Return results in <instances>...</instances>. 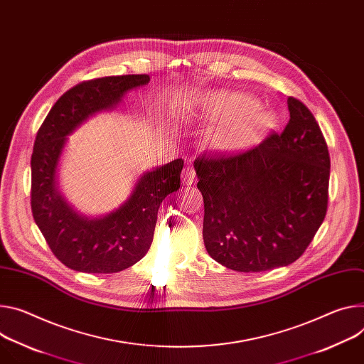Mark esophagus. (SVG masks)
Here are the masks:
<instances>
[{
    "instance_id": "obj_1",
    "label": "esophagus",
    "mask_w": 364,
    "mask_h": 364,
    "mask_svg": "<svg viewBox=\"0 0 364 364\" xmlns=\"http://www.w3.org/2000/svg\"><path fill=\"white\" fill-rule=\"evenodd\" d=\"M181 178H183V184L186 186H191L196 180V171L193 167H190V165H187V167L183 170V174H181Z\"/></svg>"
}]
</instances>
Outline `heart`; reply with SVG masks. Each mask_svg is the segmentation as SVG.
<instances>
[{
  "label": "heart",
  "mask_w": 364,
  "mask_h": 364,
  "mask_svg": "<svg viewBox=\"0 0 364 364\" xmlns=\"http://www.w3.org/2000/svg\"><path fill=\"white\" fill-rule=\"evenodd\" d=\"M255 98L242 92H218L208 95L202 113L213 122H232L218 130L212 145L219 151H235L250 144L264 127L267 114L257 110Z\"/></svg>",
  "instance_id": "b5f03b06"
}]
</instances>
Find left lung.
Segmentation results:
<instances>
[{"label":"left lung","instance_id":"8db88e82","mask_svg":"<svg viewBox=\"0 0 364 364\" xmlns=\"http://www.w3.org/2000/svg\"><path fill=\"white\" fill-rule=\"evenodd\" d=\"M287 107L282 134L240 154L194 159L205 202V247L226 269L258 273L289 266L326 215V142L302 102L289 97Z\"/></svg>","mask_w":364,"mask_h":364}]
</instances>
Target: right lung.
Returning <instances> with one entry per match:
<instances>
[{
  "mask_svg": "<svg viewBox=\"0 0 364 364\" xmlns=\"http://www.w3.org/2000/svg\"><path fill=\"white\" fill-rule=\"evenodd\" d=\"M149 75L84 81L65 92L42 123L31 154V212L55 257L82 273H117L148 252L159 205L180 188L181 158L144 173L134 191L113 212L78 213L58 190L56 171L68 138L87 119L116 109L127 91L146 85Z\"/></svg>",
  "mask_w": 364,
  "mask_h": 364,
  "instance_id": "1",
  "label": "right lung"
}]
</instances>
